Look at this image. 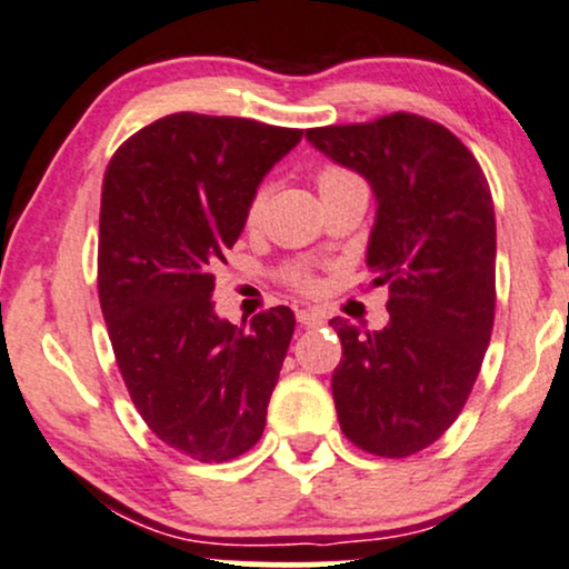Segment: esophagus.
<instances>
[{
  "instance_id": "esophagus-1",
  "label": "esophagus",
  "mask_w": 569,
  "mask_h": 569,
  "mask_svg": "<svg viewBox=\"0 0 569 569\" xmlns=\"http://www.w3.org/2000/svg\"><path fill=\"white\" fill-rule=\"evenodd\" d=\"M297 320L305 328H320L326 322V315L320 309H297Z\"/></svg>"
}]
</instances>
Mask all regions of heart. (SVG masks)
<instances>
[{
	"label": "heart",
	"instance_id": "obj_1",
	"mask_svg": "<svg viewBox=\"0 0 569 569\" xmlns=\"http://www.w3.org/2000/svg\"><path fill=\"white\" fill-rule=\"evenodd\" d=\"M347 189H365V183L359 181L355 172H349V170H343V168H322L320 170V176H318L320 197H326V193H333V191H347ZM264 204H268V189H260V191H257V197L251 199V204H249V214H247L249 226L260 222ZM291 280L297 286H301V289H307V286L312 283V280H309V276H305V272H301V270L293 272Z\"/></svg>",
	"mask_w": 569,
	"mask_h": 569
}]
</instances>
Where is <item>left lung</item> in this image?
<instances>
[{
    "label": "left lung",
    "mask_w": 569,
    "mask_h": 569,
    "mask_svg": "<svg viewBox=\"0 0 569 569\" xmlns=\"http://www.w3.org/2000/svg\"><path fill=\"white\" fill-rule=\"evenodd\" d=\"M307 141L370 183L376 222L365 262L372 286H388L391 315L370 333L330 320L343 347L330 380L338 422L370 455L409 457L462 412L491 341V191L465 143L420 114L312 128Z\"/></svg>",
    "instance_id": "1"
}]
</instances>
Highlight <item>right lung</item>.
<instances>
[{
    "label": "right lung",
    "instance_id": "right-lung-1",
    "mask_svg": "<svg viewBox=\"0 0 569 569\" xmlns=\"http://www.w3.org/2000/svg\"><path fill=\"white\" fill-rule=\"evenodd\" d=\"M297 128L176 112L114 152L99 214V301L114 359L152 433L199 462L260 441L293 336L272 307L233 326L214 312V268L239 241Z\"/></svg>",
    "mask_w": 569,
    "mask_h": 569
}]
</instances>
